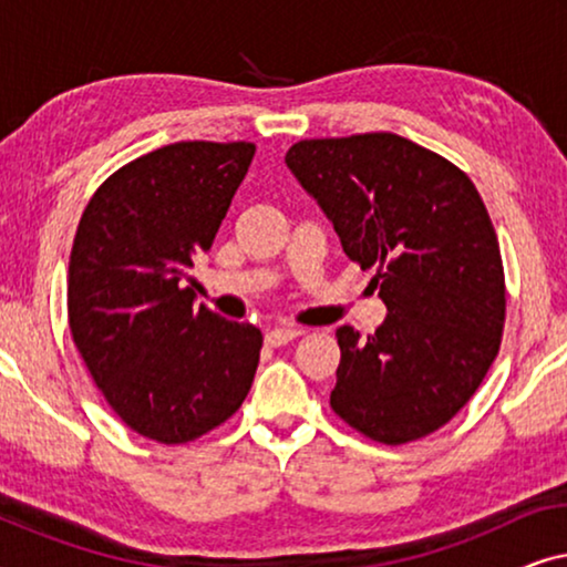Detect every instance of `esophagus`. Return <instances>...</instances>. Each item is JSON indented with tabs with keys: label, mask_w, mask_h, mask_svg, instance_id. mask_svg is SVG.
Wrapping results in <instances>:
<instances>
[{
	"label": "esophagus",
	"mask_w": 567,
	"mask_h": 567,
	"mask_svg": "<svg viewBox=\"0 0 567 567\" xmlns=\"http://www.w3.org/2000/svg\"><path fill=\"white\" fill-rule=\"evenodd\" d=\"M299 336H301V330H297V328H274L266 336V343L270 348H281L286 343H291V340H297Z\"/></svg>",
	"instance_id": "esophagus-1"
}]
</instances>
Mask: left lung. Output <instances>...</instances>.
<instances>
[{"mask_svg":"<svg viewBox=\"0 0 567 567\" xmlns=\"http://www.w3.org/2000/svg\"><path fill=\"white\" fill-rule=\"evenodd\" d=\"M286 165L371 278L386 320L361 338L336 330V415L400 446L467 405L501 348L506 278L475 183L441 154L398 134L305 138Z\"/></svg>","mask_w":567,"mask_h":567,"instance_id":"left-lung-1","label":"left lung"}]
</instances>
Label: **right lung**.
<instances>
[{
  "label": "right lung",
  "instance_id": "add662e5",
  "mask_svg": "<svg viewBox=\"0 0 567 567\" xmlns=\"http://www.w3.org/2000/svg\"><path fill=\"white\" fill-rule=\"evenodd\" d=\"M252 157L250 142L167 144L115 169L76 227L72 340L115 415L159 444L219 429L252 386L260 330L193 307L185 286Z\"/></svg>",
  "mask_w": 567,
  "mask_h": 567
}]
</instances>
